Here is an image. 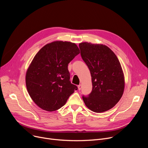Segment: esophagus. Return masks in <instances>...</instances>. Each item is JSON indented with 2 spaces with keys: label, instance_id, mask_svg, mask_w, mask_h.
Instances as JSON below:
<instances>
[{
  "label": "esophagus",
  "instance_id": "esophagus-1",
  "mask_svg": "<svg viewBox=\"0 0 148 148\" xmlns=\"http://www.w3.org/2000/svg\"><path fill=\"white\" fill-rule=\"evenodd\" d=\"M81 88H82V86L81 85V84H79V86H78V90L79 91H80V90H81Z\"/></svg>",
  "mask_w": 148,
  "mask_h": 148
}]
</instances>
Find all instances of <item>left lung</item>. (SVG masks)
I'll return each instance as SVG.
<instances>
[{"instance_id":"8db88e82","label":"left lung","mask_w":148,"mask_h":148,"mask_svg":"<svg viewBox=\"0 0 148 148\" xmlns=\"http://www.w3.org/2000/svg\"><path fill=\"white\" fill-rule=\"evenodd\" d=\"M81 56L91 75L92 90L83 96L86 107L101 113L113 108L121 98L125 88V77L115 53L107 46L83 42L79 44Z\"/></svg>"}]
</instances>
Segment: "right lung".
Masks as SVG:
<instances>
[{
    "label": "right lung",
    "instance_id": "obj_1",
    "mask_svg": "<svg viewBox=\"0 0 148 148\" xmlns=\"http://www.w3.org/2000/svg\"><path fill=\"white\" fill-rule=\"evenodd\" d=\"M79 53L74 43L55 41L34 57L26 73V84L29 95L40 108L49 112L60 109L77 90L70 81L68 64Z\"/></svg>",
    "mask_w": 148,
    "mask_h": 148
}]
</instances>
